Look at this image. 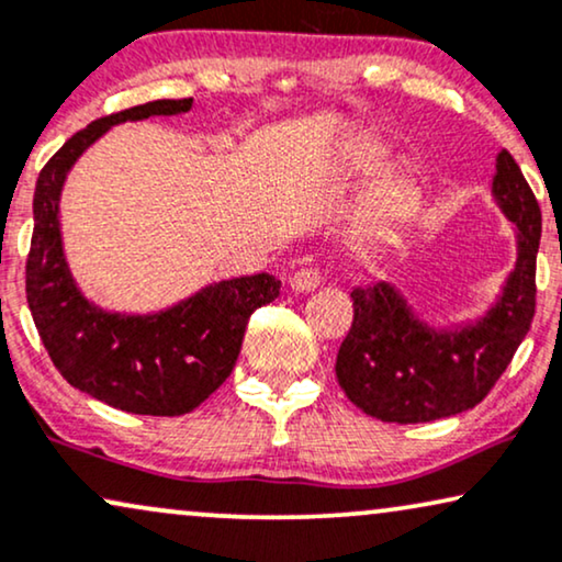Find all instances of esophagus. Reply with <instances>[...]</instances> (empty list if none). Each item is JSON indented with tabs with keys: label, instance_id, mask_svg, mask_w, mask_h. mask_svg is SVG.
Returning <instances> with one entry per match:
<instances>
[{
	"label": "esophagus",
	"instance_id": "34e87169",
	"mask_svg": "<svg viewBox=\"0 0 562 562\" xmlns=\"http://www.w3.org/2000/svg\"><path fill=\"white\" fill-rule=\"evenodd\" d=\"M318 282H322L318 269L303 267V269H297V272L290 274L288 285H290V290H295V293H311V290L318 288Z\"/></svg>",
	"mask_w": 562,
	"mask_h": 562
}]
</instances>
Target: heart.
Returning <instances> with one entry per match:
<instances>
[{"mask_svg": "<svg viewBox=\"0 0 562 562\" xmlns=\"http://www.w3.org/2000/svg\"><path fill=\"white\" fill-rule=\"evenodd\" d=\"M375 166V158H366L360 160V168L363 170H371ZM404 194V181L402 179H386L375 191V223H383L389 215H392V210L396 207V202H400Z\"/></svg>", "mask_w": 562, "mask_h": 562, "instance_id": "b5f03b06", "label": "heart"}]
</instances>
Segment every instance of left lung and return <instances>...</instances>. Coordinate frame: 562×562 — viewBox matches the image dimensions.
<instances>
[{
    "mask_svg": "<svg viewBox=\"0 0 562 562\" xmlns=\"http://www.w3.org/2000/svg\"><path fill=\"white\" fill-rule=\"evenodd\" d=\"M493 196L516 225L518 259L498 303L480 322L432 329L389 282L350 293L355 316L334 371L347 400L366 415L400 425L459 415L485 400L514 360L535 318L542 212L508 150L498 153Z\"/></svg>",
    "mask_w": 562,
    "mask_h": 562,
    "instance_id": "8db88e82",
    "label": "left lung"
}]
</instances>
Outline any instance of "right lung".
<instances>
[{"instance_id":"1","label":"right lung","mask_w":562,"mask_h":562,"mask_svg":"<svg viewBox=\"0 0 562 562\" xmlns=\"http://www.w3.org/2000/svg\"><path fill=\"white\" fill-rule=\"evenodd\" d=\"M191 103L153 101L98 119L64 142L35 181L25 265L35 329L67 383L132 415L176 417L199 407L231 375L254 311L280 295V280L261 272L215 282L160 314L126 316L92 305L69 274L59 231L69 168L113 124L176 116Z\"/></svg>"}]
</instances>
